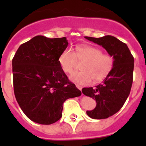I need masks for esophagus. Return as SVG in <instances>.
<instances>
[{
  "mask_svg": "<svg viewBox=\"0 0 146 146\" xmlns=\"http://www.w3.org/2000/svg\"><path fill=\"white\" fill-rule=\"evenodd\" d=\"M76 87H77V88H78V89L80 90V91L82 90V88H81V86H80V85H76Z\"/></svg>",
  "mask_w": 146,
  "mask_h": 146,
  "instance_id": "obj_1",
  "label": "esophagus"
}]
</instances>
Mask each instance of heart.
Masks as SVG:
<instances>
[{
	"label": "heart",
	"instance_id": "1",
	"mask_svg": "<svg viewBox=\"0 0 146 146\" xmlns=\"http://www.w3.org/2000/svg\"><path fill=\"white\" fill-rule=\"evenodd\" d=\"M77 60L83 61L80 67L82 70L73 73L70 79L80 85H88L92 80L95 82L103 80L111 71L114 63V57L110 53H102L101 48L88 45L77 46L76 52L71 48H65L58 62L65 73H71Z\"/></svg>",
	"mask_w": 146,
	"mask_h": 146
}]
</instances>
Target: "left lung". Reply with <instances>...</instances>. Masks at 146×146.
Masks as SVG:
<instances>
[{
  "mask_svg": "<svg viewBox=\"0 0 146 146\" xmlns=\"http://www.w3.org/2000/svg\"><path fill=\"white\" fill-rule=\"evenodd\" d=\"M85 39L102 46L114 57V66L103 82L95 88H84L85 95L95 100L94 110L87 111L90 118L107 119L119 111L130 94L133 83L134 59L127 45L113 36L100 38L85 36Z\"/></svg>",
  "mask_w": 146,
  "mask_h": 146,
  "instance_id": "8db88e82",
  "label": "left lung"
}]
</instances>
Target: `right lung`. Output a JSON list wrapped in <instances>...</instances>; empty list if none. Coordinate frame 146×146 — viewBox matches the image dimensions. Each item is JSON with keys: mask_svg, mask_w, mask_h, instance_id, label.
<instances>
[{"mask_svg": "<svg viewBox=\"0 0 146 146\" xmlns=\"http://www.w3.org/2000/svg\"><path fill=\"white\" fill-rule=\"evenodd\" d=\"M66 37L36 36L20 46L13 58L16 100L30 120L51 124L62 117L64 103L81 95L58 62L67 48Z\"/></svg>", "mask_w": 146, "mask_h": 146, "instance_id": "right-lung-1", "label": "right lung"}]
</instances>
